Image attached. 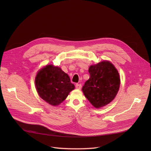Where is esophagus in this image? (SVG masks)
<instances>
[{"instance_id": "obj_1", "label": "esophagus", "mask_w": 151, "mask_h": 151, "mask_svg": "<svg viewBox=\"0 0 151 151\" xmlns=\"http://www.w3.org/2000/svg\"><path fill=\"white\" fill-rule=\"evenodd\" d=\"M81 87H82V85L80 84H77L76 85V88L77 89H81Z\"/></svg>"}]
</instances>
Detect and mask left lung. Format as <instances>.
Here are the masks:
<instances>
[{
    "label": "left lung",
    "instance_id": "obj_1",
    "mask_svg": "<svg viewBox=\"0 0 151 151\" xmlns=\"http://www.w3.org/2000/svg\"><path fill=\"white\" fill-rule=\"evenodd\" d=\"M90 78L82 91L85 97L96 108H100L111 102L120 86V77L116 67L108 60L91 65L89 68Z\"/></svg>",
    "mask_w": 151,
    "mask_h": 151
}]
</instances>
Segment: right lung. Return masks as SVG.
<instances>
[{
    "label": "right lung",
    "instance_id": "add662e5",
    "mask_svg": "<svg viewBox=\"0 0 151 151\" xmlns=\"http://www.w3.org/2000/svg\"><path fill=\"white\" fill-rule=\"evenodd\" d=\"M35 82L40 97L53 106L62 103L70 91L75 89L68 74L60 67L52 64L38 70Z\"/></svg>",
    "mask_w": 151,
    "mask_h": 151
}]
</instances>
